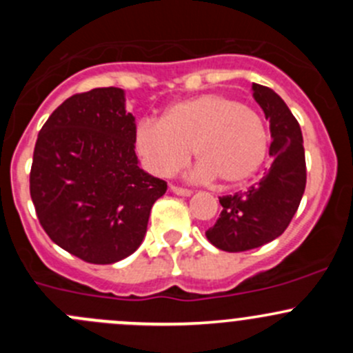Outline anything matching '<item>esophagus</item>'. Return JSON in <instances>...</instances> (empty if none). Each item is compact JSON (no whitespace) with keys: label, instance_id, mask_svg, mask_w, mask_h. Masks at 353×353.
<instances>
[{"label":"esophagus","instance_id":"esophagus-1","mask_svg":"<svg viewBox=\"0 0 353 353\" xmlns=\"http://www.w3.org/2000/svg\"><path fill=\"white\" fill-rule=\"evenodd\" d=\"M170 191L179 194V196H191V194H193V191L191 190H186V188H179V186H170Z\"/></svg>","mask_w":353,"mask_h":353}]
</instances>
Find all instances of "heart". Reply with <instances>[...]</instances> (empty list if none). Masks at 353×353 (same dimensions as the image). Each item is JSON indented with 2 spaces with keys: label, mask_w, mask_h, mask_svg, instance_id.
Here are the masks:
<instances>
[{
  "label": "heart",
  "mask_w": 353,
  "mask_h": 353,
  "mask_svg": "<svg viewBox=\"0 0 353 353\" xmlns=\"http://www.w3.org/2000/svg\"><path fill=\"white\" fill-rule=\"evenodd\" d=\"M134 145L145 167L159 177L183 169L193 154L194 176L237 186L265 162L268 134L263 121L241 102L222 94H205L177 102L162 121L141 119Z\"/></svg>",
  "instance_id": "heart-1"
}]
</instances>
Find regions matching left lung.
I'll use <instances>...</instances> for the list:
<instances>
[{
	"instance_id": "obj_1",
	"label": "left lung",
	"mask_w": 353,
	"mask_h": 353,
	"mask_svg": "<svg viewBox=\"0 0 353 353\" xmlns=\"http://www.w3.org/2000/svg\"><path fill=\"white\" fill-rule=\"evenodd\" d=\"M252 97L270 121L273 162L254 186L220 198L222 213L206 237L229 252L249 251L282 236L305 190L304 143L297 119L272 88L252 83Z\"/></svg>"
}]
</instances>
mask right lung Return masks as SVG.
Masks as SVG:
<instances>
[{
  "mask_svg": "<svg viewBox=\"0 0 353 353\" xmlns=\"http://www.w3.org/2000/svg\"><path fill=\"white\" fill-rule=\"evenodd\" d=\"M134 131L116 87L66 99L39 131L30 170L35 213L52 243L87 263L133 254L167 191L138 163Z\"/></svg>",
  "mask_w": 353,
  "mask_h": 353,
  "instance_id": "add662e5",
  "label": "right lung"
}]
</instances>
